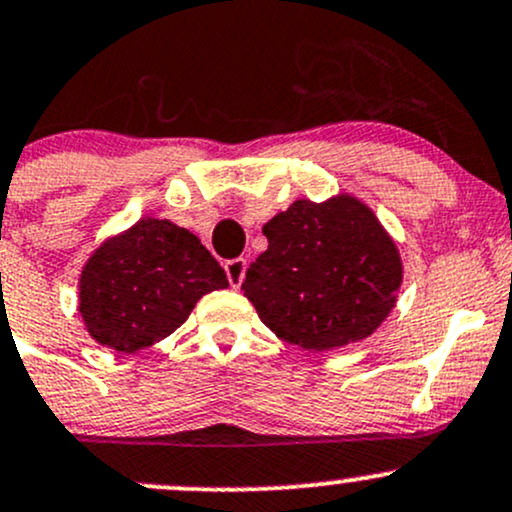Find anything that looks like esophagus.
<instances>
[{"instance_id": "obj_1", "label": "esophagus", "mask_w": 512, "mask_h": 512, "mask_svg": "<svg viewBox=\"0 0 512 512\" xmlns=\"http://www.w3.org/2000/svg\"><path fill=\"white\" fill-rule=\"evenodd\" d=\"M245 269H247V262L243 257H235V260H228L226 262V277L233 289H238L240 284H243L245 279Z\"/></svg>"}]
</instances>
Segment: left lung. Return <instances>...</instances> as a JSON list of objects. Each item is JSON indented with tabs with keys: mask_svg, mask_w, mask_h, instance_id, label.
<instances>
[{
	"mask_svg": "<svg viewBox=\"0 0 512 512\" xmlns=\"http://www.w3.org/2000/svg\"><path fill=\"white\" fill-rule=\"evenodd\" d=\"M269 247L247 267L245 296L282 340L323 352L364 340L389 316L401 260L376 216L352 196L299 199L262 228Z\"/></svg>",
	"mask_w": 512,
	"mask_h": 512,
	"instance_id": "8db88e82",
	"label": "left lung"
}]
</instances>
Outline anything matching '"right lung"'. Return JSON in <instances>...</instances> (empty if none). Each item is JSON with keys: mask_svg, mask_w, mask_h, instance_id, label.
<instances>
[{"mask_svg": "<svg viewBox=\"0 0 512 512\" xmlns=\"http://www.w3.org/2000/svg\"><path fill=\"white\" fill-rule=\"evenodd\" d=\"M226 286V272L196 235L145 218L87 262L80 313L101 345L136 352L174 333L201 296Z\"/></svg>", "mask_w": 512, "mask_h": 512, "instance_id": "1", "label": "right lung"}]
</instances>
